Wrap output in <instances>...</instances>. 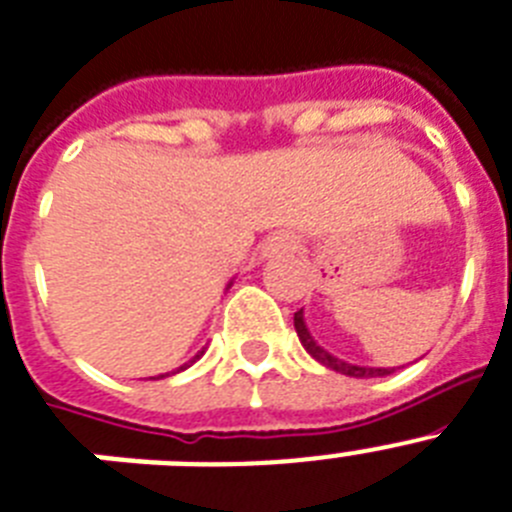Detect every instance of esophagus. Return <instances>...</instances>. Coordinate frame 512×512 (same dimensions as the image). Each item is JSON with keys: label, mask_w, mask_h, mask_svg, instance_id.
I'll list each match as a JSON object with an SVG mask.
<instances>
[{"label": "esophagus", "mask_w": 512, "mask_h": 512, "mask_svg": "<svg viewBox=\"0 0 512 512\" xmlns=\"http://www.w3.org/2000/svg\"><path fill=\"white\" fill-rule=\"evenodd\" d=\"M296 247H299L296 236L276 234V236H270L268 244H265V255H283V252H294Z\"/></svg>", "instance_id": "esophagus-1"}]
</instances>
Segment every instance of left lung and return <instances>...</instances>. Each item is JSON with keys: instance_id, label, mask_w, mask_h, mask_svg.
Returning <instances> with one entry per match:
<instances>
[{"instance_id": "8db88e82", "label": "left lung", "mask_w": 512, "mask_h": 512, "mask_svg": "<svg viewBox=\"0 0 512 512\" xmlns=\"http://www.w3.org/2000/svg\"><path fill=\"white\" fill-rule=\"evenodd\" d=\"M294 328H296V336H299V341H302V346L309 351V356H312V359H317L320 364H325V367L336 369V372H341V375L382 377V375H390V372H395V369H385V367H356V364H346V362H341V359H336V356H330L328 351L322 349V346H317V343L312 341V336H309L307 325H304L302 309H299V312H294Z\"/></svg>"}]
</instances>
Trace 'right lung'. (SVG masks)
Wrapping results in <instances>:
<instances>
[{"label":"right lung","instance_id":"right-lung-1","mask_svg":"<svg viewBox=\"0 0 512 512\" xmlns=\"http://www.w3.org/2000/svg\"><path fill=\"white\" fill-rule=\"evenodd\" d=\"M195 359H197V356H195ZM195 359H192V362H195ZM192 362H190V364H192ZM190 364H184V367H179V369H187V367H190ZM163 377H166V375H163Z\"/></svg>","mask_w":512,"mask_h":512}]
</instances>
